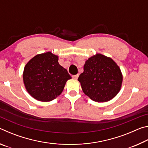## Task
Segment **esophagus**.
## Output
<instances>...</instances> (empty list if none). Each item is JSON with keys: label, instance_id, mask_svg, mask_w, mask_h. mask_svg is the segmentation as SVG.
Returning a JSON list of instances; mask_svg holds the SVG:
<instances>
[{"label": "esophagus", "instance_id": "1", "mask_svg": "<svg viewBox=\"0 0 148 148\" xmlns=\"http://www.w3.org/2000/svg\"><path fill=\"white\" fill-rule=\"evenodd\" d=\"M79 75L78 74H76V75H74V76H72V78H74V79H77V77H78Z\"/></svg>", "mask_w": 148, "mask_h": 148}]
</instances>
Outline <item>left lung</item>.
I'll return each instance as SVG.
<instances>
[{
	"mask_svg": "<svg viewBox=\"0 0 148 148\" xmlns=\"http://www.w3.org/2000/svg\"><path fill=\"white\" fill-rule=\"evenodd\" d=\"M77 80L82 91L93 101L104 102L116 96L121 88L123 74L113 59L97 53L87 60Z\"/></svg>",
	"mask_w": 148,
	"mask_h": 148,
	"instance_id": "8db88e82",
	"label": "left lung"
}]
</instances>
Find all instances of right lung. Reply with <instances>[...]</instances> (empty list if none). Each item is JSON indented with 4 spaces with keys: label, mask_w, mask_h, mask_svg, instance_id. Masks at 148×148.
Returning a JSON list of instances; mask_svg holds the SVG:
<instances>
[{
    "label": "right lung",
    "mask_w": 148,
    "mask_h": 148,
    "mask_svg": "<svg viewBox=\"0 0 148 148\" xmlns=\"http://www.w3.org/2000/svg\"><path fill=\"white\" fill-rule=\"evenodd\" d=\"M59 57L51 52L36 55L25 66L23 79L25 89L34 99L49 102L61 94L72 77L59 64Z\"/></svg>",
    "instance_id": "add662e5"
}]
</instances>
